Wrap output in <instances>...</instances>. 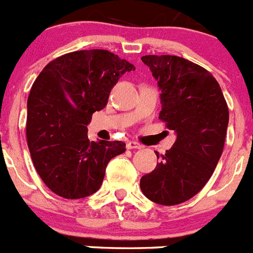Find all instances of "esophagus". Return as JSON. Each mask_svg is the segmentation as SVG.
<instances>
[{
	"label": "esophagus",
	"instance_id": "1",
	"mask_svg": "<svg viewBox=\"0 0 253 253\" xmlns=\"http://www.w3.org/2000/svg\"><path fill=\"white\" fill-rule=\"evenodd\" d=\"M126 148L128 149H140L142 148V146H140L139 143L138 142H134V140H130V142L126 144Z\"/></svg>",
	"mask_w": 253,
	"mask_h": 253
}]
</instances>
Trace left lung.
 I'll return each mask as SVG.
<instances>
[{
    "label": "left lung",
    "mask_w": 253,
    "mask_h": 253,
    "mask_svg": "<svg viewBox=\"0 0 253 253\" xmlns=\"http://www.w3.org/2000/svg\"><path fill=\"white\" fill-rule=\"evenodd\" d=\"M142 62L161 90L160 120L177 139L140 178V189L153 203L171 207L195 196L211 177L224 148L229 111L219 84L202 66L176 55H144Z\"/></svg>",
    "instance_id": "8db88e82"
}]
</instances>
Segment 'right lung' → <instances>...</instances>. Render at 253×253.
<instances>
[{"label":"right lung","instance_id":"right-lung-1","mask_svg":"<svg viewBox=\"0 0 253 253\" xmlns=\"http://www.w3.org/2000/svg\"><path fill=\"white\" fill-rule=\"evenodd\" d=\"M135 67L102 49L67 53L49 62L31 87L26 139L44 184L57 195L82 199L100 189L107 163L125 143L90 142L87 125L111 88Z\"/></svg>","mask_w":253,"mask_h":253}]
</instances>
